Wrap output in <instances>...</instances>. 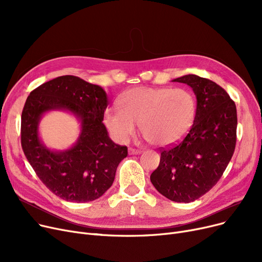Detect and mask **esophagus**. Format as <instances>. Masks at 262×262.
Returning a JSON list of instances; mask_svg holds the SVG:
<instances>
[{
  "mask_svg": "<svg viewBox=\"0 0 262 262\" xmlns=\"http://www.w3.org/2000/svg\"><path fill=\"white\" fill-rule=\"evenodd\" d=\"M128 153L129 155H138L141 153L140 149H137V148H133V147H129L128 148Z\"/></svg>",
  "mask_w": 262,
  "mask_h": 262,
  "instance_id": "esophagus-1",
  "label": "esophagus"
}]
</instances>
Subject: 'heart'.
Segmentation results:
<instances>
[{"label":"heart","instance_id":"1","mask_svg":"<svg viewBox=\"0 0 262 262\" xmlns=\"http://www.w3.org/2000/svg\"><path fill=\"white\" fill-rule=\"evenodd\" d=\"M121 106L105 110L104 122L115 138L126 142L136 124L145 139L154 145H171L187 135L195 120L193 94L182 88L137 87L119 99Z\"/></svg>","mask_w":262,"mask_h":262}]
</instances>
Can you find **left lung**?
I'll list each match as a JSON object with an SVG mask.
<instances>
[{"label":"left lung","instance_id":"8db88e82","mask_svg":"<svg viewBox=\"0 0 262 262\" xmlns=\"http://www.w3.org/2000/svg\"><path fill=\"white\" fill-rule=\"evenodd\" d=\"M172 81L193 90L196 116L182 141L160 149L150 182L167 199L190 203L207 193L229 163L237 140V109L228 93L208 78L188 74Z\"/></svg>","mask_w":262,"mask_h":262}]
</instances>
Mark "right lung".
<instances>
[{"label":"right lung","mask_w":262,"mask_h":262,"mask_svg":"<svg viewBox=\"0 0 262 262\" xmlns=\"http://www.w3.org/2000/svg\"><path fill=\"white\" fill-rule=\"evenodd\" d=\"M108 106L105 90L73 75L40 85L27 96L21 116V145L37 176L68 202L86 203L112 187L127 147L109 138L103 123ZM52 110L73 113L81 122L78 141L64 151H51L38 138V122Z\"/></svg>","instance_id":"add662e5"}]
</instances>
